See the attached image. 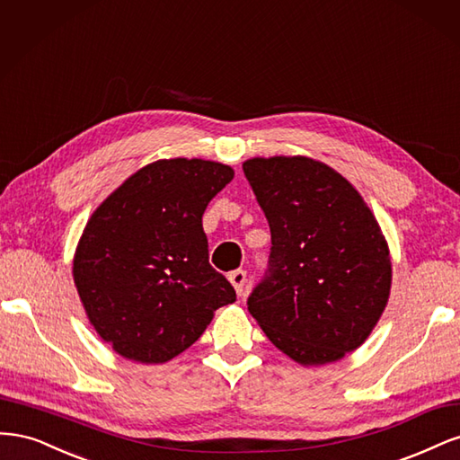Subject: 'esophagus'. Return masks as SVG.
Returning <instances> with one entry per match:
<instances>
[{
	"label": "esophagus",
	"mask_w": 460,
	"mask_h": 460,
	"mask_svg": "<svg viewBox=\"0 0 460 460\" xmlns=\"http://www.w3.org/2000/svg\"><path fill=\"white\" fill-rule=\"evenodd\" d=\"M228 280L230 284L234 286L235 294L238 296H243V289H245V284H247V274L245 270H234L228 274Z\"/></svg>",
	"instance_id": "34e87169"
}]
</instances>
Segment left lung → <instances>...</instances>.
Listing matches in <instances>:
<instances>
[{
	"mask_svg": "<svg viewBox=\"0 0 460 460\" xmlns=\"http://www.w3.org/2000/svg\"><path fill=\"white\" fill-rule=\"evenodd\" d=\"M243 174L272 242L247 311L301 365L343 358L370 336L392 288L378 220L340 172L314 159L255 157Z\"/></svg>",
	"mask_w": 460,
	"mask_h": 460,
	"instance_id": "8db88e82",
	"label": "left lung"
}]
</instances>
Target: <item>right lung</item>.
Here are the masks:
<instances>
[{"label":"right lung","instance_id":"obj_1","mask_svg":"<svg viewBox=\"0 0 460 460\" xmlns=\"http://www.w3.org/2000/svg\"><path fill=\"white\" fill-rule=\"evenodd\" d=\"M232 178L222 163L161 159L124 180L90 217L73 276L92 326L120 357L166 363L235 301L232 284L208 264L201 222Z\"/></svg>","mask_w":460,"mask_h":460}]
</instances>
